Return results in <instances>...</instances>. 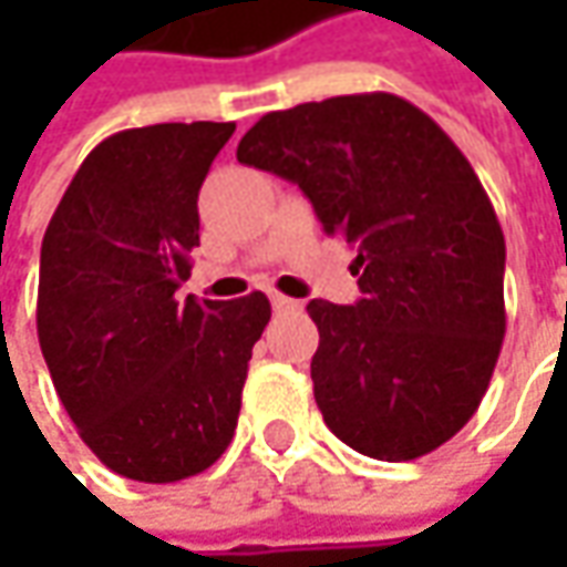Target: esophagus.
Returning <instances> with one entry per match:
<instances>
[{"instance_id":"34e87169","label":"esophagus","mask_w":567,"mask_h":567,"mask_svg":"<svg viewBox=\"0 0 567 567\" xmlns=\"http://www.w3.org/2000/svg\"><path fill=\"white\" fill-rule=\"evenodd\" d=\"M271 306L274 312H296L299 309V299H290V296L284 293H271Z\"/></svg>"}]
</instances>
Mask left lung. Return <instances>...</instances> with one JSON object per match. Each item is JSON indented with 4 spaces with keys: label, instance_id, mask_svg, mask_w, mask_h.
<instances>
[{
    "label": "left lung",
    "instance_id": "1",
    "mask_svg": "<svg viewBox=\"0 0 567 567\" xmlns=\"http://www.w3.org/2000/svg\"><path fill=\"white\" fill-rule=\"evenodd\" d=\"M239 164L306 192L353 249V306L312 299L316 403L340 442L416 461L476 413L505 338V233L461 147L398 94L277 110Z\"/></svg>",
    "mask_w": 567,
    "mask_h": 567
}]
</instances>
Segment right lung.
I'll return each instance as SVG.
<instances>
[{"instance_id": "obj_1", "label": "right lung", "mask_w": 567, "mask_h": 567, "mask_svg": "<svg viewBox=\"0 0 567 567\" xmlns=\"http://www.w3.org/2000/svg\"><path fill=\"white\" fill-rule=\"evenodd\" d=\"M236 122L116 132L84 157L40 249L37 338L100 464L179 483L233 442L271 302L176 299L198 246V188Z\"/></svg>"}]
</instances>
